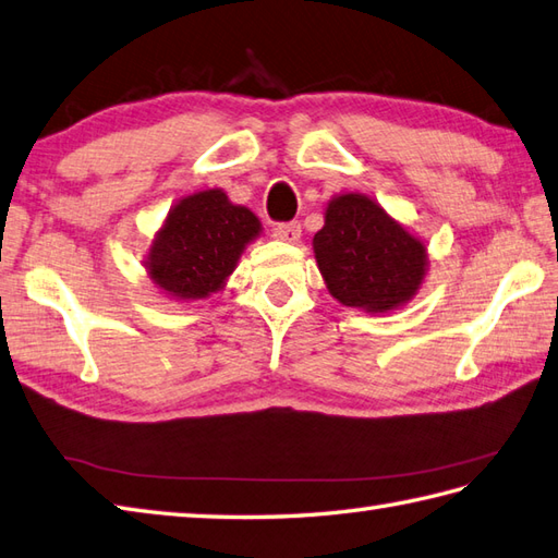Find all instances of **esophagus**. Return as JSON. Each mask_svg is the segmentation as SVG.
<instances>
[{"instance_id":"obj_1","label":"esophagus","mask_w":558,"mask_h":558,"mask_svg":"<svg viewBox=\"0 0 558 558\" xmlns=\"http://www.w3.org/2000/svg\"><path fill=\"white\" fill-rule=\"evenodd\" d=\"M271 234H275V239H279V241L295 243L298 239H301V225H298V222L275 225V229H271Z\"/></svg>"}]
</instances>
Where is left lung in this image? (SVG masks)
I'll list each match as a JSON object with an SVG mask.
<instances>
[{
    "label": "left lung",
    "mask_w": 558,
    "mask_h": 558,
    "mask_svg": "<svg viewBox=\"0 0 558 558\" xmlns=\"http://www.w3.org/2000/svg\"><path fill=\"white\" fill-rule=\"evenodd\" d=\"M326 289L338 303L390 312L412 301L426 277V246L362 194L336 196L312 239Z\"/></svg>",
    "instance_id": "1"
}]
</instances>
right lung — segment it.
<instances>
[{"instance_id": "add662e5", "label": "right lung", "mask_w": 558, "mask_h": 558, "mask_svg": "<svg viewBox=\"0 0 558 558\" xmlns=\"http://www.w3.org/2000/svg\"><path fill=\"white\" fill-rule=\"evenodd\" d=\"M260 234V220L234 206L222 189L182 198L148 251L146 269L158 289L177 301H198L220 291L243 248Z\"/></svg>"}]
</instances>
